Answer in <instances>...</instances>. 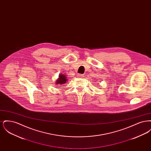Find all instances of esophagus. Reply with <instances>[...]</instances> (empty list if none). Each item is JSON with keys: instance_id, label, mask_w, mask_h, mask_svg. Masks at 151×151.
Listing matches in <instances>:
<instances>
[{"instance_id": "34e87169", "label": "esophagus", "mask_w": 151, "mask_h": 151, "mask_svg": "<svg viewBox=\"0 0 151 151\" xmlns=\"http://www.w3.org/2000/svg\"><path fill=\"white\" fill-rule=\"evenodd\" d=\"M78 76H79V77H83V75L78 73Z\"/></svg>"}]
</instances>
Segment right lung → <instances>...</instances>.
<instances>
[{"mask_svg": "<svg viewBox=\"0 0 151 151\" xmlns=\"http://www.w3.org/2000/svg\"><path fill=\"white\" fill-rule=\"evenodd\" d=\"M66 76H65L63 74H60L59 76V78L56 81V84H63L65 83V82L67 81V79H66Z\"/></svg>", "mask_w": 151, "mask_h": 151, "instance_id": "add662e5", "label": "right lung"}]
</instances>
